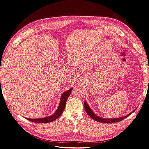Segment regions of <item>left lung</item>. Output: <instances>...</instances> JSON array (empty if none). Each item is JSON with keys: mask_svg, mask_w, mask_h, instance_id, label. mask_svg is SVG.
<instances>
[{"mask_svg": "<svg viewBox=\"0 0 149 149\" xmlns=\"http://www.w3.org/2000/svg\"><path fill=\"white\" fill-rule=\"evenodd\" d=\"M84 107H85V110L87 112V113L90 116L92 119H93L94 120L99 122H101V123H106V124H109V123H116V122H120L122 120L125 119V118H127L128 116H129L130 114L132 113L135 110L137 109H135L133 111H132L131 112L129 113L128 114L125 115L124 116H122L120 117H118V118H104L102 117H101L99 116H97L94 112H93V110L91 109V107H89V105H88V104L87 103L86 101L84 102Z\"/></svg>", "mask_w": 149, "mask_h": 149, "instance_id": "8db88e82", "label": "left lung"}]
</instances>
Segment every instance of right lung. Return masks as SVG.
<instances>
[{
	"instance_id": "1",
	"label": "right lung",
	"mask_w": 149,
	"mask_h": 149,
	"mask_svg": "<svg viewBox=\"0 0 149 149\" xmlns=\"http://www.w3.org/2000/svg\"><path fill=\"white\" fill-rule=\"evenodd\" d=\"M72 90H73V88H71L69 89V90H67L62 93L61 97L60 103H59V105L56 110V111L52 115H51V116L46 117H42V118H27V120L32 121L33 122L40 123V124L49 123L56 120L57 118L60 117L61 116V114L63 113V110L65 109L66 101L68 99V97L70 96Z\"/></svg>"
}]
</instances>
